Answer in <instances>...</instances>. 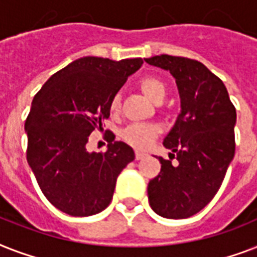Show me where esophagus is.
Listing matches in <instances>:
<instances>
[{"label": "esophagus", "instance_id": "34e87169", "mask_svg": "<svg viewBox=\"0 0 257 257\" xmlns=\"http://www.w3.org/2000/svg\"><path fill=\"white\" fill-rule=\"evenodd\" d=\"M147 156V153L141 152V151H136V160H143Z\"/></svg>", "mask_w": 257, "mask_h": 257}]
</instances>
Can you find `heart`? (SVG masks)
I'll use <instances>...</instances> for the list:
<instances>
[{"label": "heart", "mask_w": 257, "mask_h": 257, "mask_svg": "<svg viewBox=\"0 0 257 257\" xmlns=\"http://www.w3.org/2000/svg\"><path fill=\"white\" fill-rule=\"evenodd\" d=\"M140 89L143 90L145 96L153 102L163 101L167 93L164 82L160 78L153 77V76H147V77L140 80ZM109 109L112 112H117L120 109V96L114 94L110 98L109 102ZM159 128L153 124H131L122 131V139L125 143L132 145L135 148L144 149L152 144V141L156 139Z\"/></svg>", "instance_id": "b5f03b06"}]
</instances>
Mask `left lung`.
Returning a JSON list of instances; mask_svg holds the SVG:
<instances>
[{
  "label": "left lung",
  "mask_w": 257,
  "mask_h": 257,
  "mask_svg": "<svg viewBox=\"0 0 257 257\" xmlns=\"http://www.w3.org/2000/svg\"><path fill=\"white\" fill-rule=\"evenodd\" d=\"M145 62L173 76L181 108L163 141L179 163L155 156L161 171L148 184L149 204L163 217L187 219L213 199L233 160L236 109L223 81L201 62L168 54Z\"/></svg>",
  "instance_id": "8db88e82"
}]
</instances>
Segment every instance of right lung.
<instances>
[{
  "instance_id": "obj_1",
  "label": "right lung",
  "mask_w": 257,
  "mask_h": 257,
  "mask_svg": "<svg viewBox=\"0 0 257 257\" xmlns=\"http://www.w3.org/2000/svg\"><path fill=\"white\" fill-rule=\"evenodd\" d=\"M141 58L113 61L82 57L54 73L32 101L25 121L26 159L45 197L70 216H92L108 207L121 171L135 160L122 141H109L105 153L86 143L110 114L109 102Z\"/></svg>"
}]
</instances>
